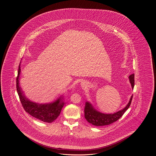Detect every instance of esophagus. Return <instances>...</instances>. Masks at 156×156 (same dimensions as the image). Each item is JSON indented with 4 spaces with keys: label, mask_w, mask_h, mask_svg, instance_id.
<instances>
[{
    "label": "esophagus",
    "mask_w": 156,
    "mask_h": 156,
    "mask_svg": "<svg viewBox=\"0 0 156 156\" xmlns=\"http://www.w3.org/2000/svg\"><path fill=\"white\" fill-rule=\"evenodd\" d=\"M81 85L83 87H85L86 85H87V83L85 81H83L81 83Z\"/></svg>",
    "instance_id": "34e87169"
}]
</instances>
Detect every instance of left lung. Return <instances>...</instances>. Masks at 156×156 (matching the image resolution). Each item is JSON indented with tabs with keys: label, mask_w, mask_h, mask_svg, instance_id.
Returning <instances> with one entry per match:
<instances>
[{
	"label": "left lung",
	"mask_w": 156,
	"mask_h": 156,
	"mask_svg": "<svg viewBox=\"0 0 156 156\" xmlns=\"http://www.w3.org/2000/svg\"><path fill=\"white\" fill-rule=\"evenodd\" d=\"M129 79L133 89L134 86V74L133 73L130 75L129 76ZM132 98L133 95H132L129 103L124 109L113 114H104L98 112L94 108L91 103L89 101H86L84 109L85 118L89 123L95 126H104L111 124L123 116L124 113L126 112L130 105Z\"/></svg>",
	"instance_id": "8db88e82"
}]
</instances>
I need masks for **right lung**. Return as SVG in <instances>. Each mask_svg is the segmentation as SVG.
<instances>
[{
    "label": "right lung",
    "instance_id": "right-lung-1",
    "mask_svg": "<svg viewBox=\"0 0 156 156\" xmlns=\"http://www.w3.org/2000/svg\"><path fill=\"white\" fill-rule=\"evenodd\" d=\"M20 62L19 65L16 86L22 105L27 113L38 119L46 123H52L59 116L64 105L63 96H60L55 101L46 104H39L30 101L24 95L20 85Z\"/></svg>",
    "mask_w": 156,
    "mask_h": 156
}]
</instances>
